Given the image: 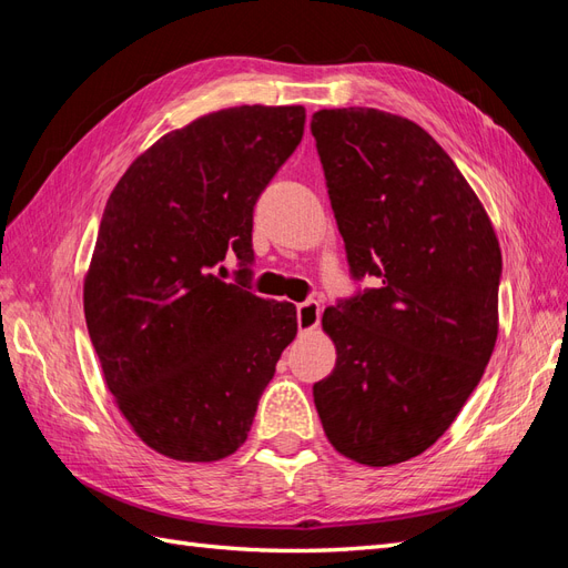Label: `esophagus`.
I'll use <instances>...</instances> for the list:
<instances>
[{"label":"esophagus","mask_w":568,"mask_h":568,"mask_svg":"<svg viewBox=\"0 0 568 568\" xmlns=\"http://www.w3.org/2000/svg\"><path fill=\"white\" fill-rule=\"evenodd\" d=\"M296 322L301 332H313L320 324V303L317 301H303L296 305Z\"/></svg>","instance_id":"34e87169"}]
</instances>
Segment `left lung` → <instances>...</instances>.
Listing matches in <instances>:
<instances>
[{"label":"left lung","instance_id":"8db88e82","mask_svg":"<svg viewBox=\"0 0 568 568\" xmlns=\"http://www.w3.org/2000/svg\"><path fill=\"white\" fill-rule=\"evenodd\" d=\"M351 277L322 315L336 367L313 386L334 448L388 467L448 432L497 338L503 253L484 205L436 140L376 109L311 123Z\"/></svg>","mask_w":568,"mask_h":568}]
</instances>
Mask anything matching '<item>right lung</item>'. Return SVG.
I'll return each mask as SVG.
<instances>
[{
	"mask_svg": "<svg viewBox=\"0 0 568 568\" xmlns=\"http://www.w3.org/2000/svg\"><path fill=\"white\" fill-rule=\"evenodd\" d=\"M303 128V106L209 113L161 136L109 196L84 320L120 412L165 457L232 455L296 336V307L248 282L253 209ZM230 250L234 285L214 274Z\"/></svg>",
	"mask_w": 568,
	"mask_h": 568,
	"instance_id": "right-lung-1",
	"label": "right lung"
}]
</instances>
